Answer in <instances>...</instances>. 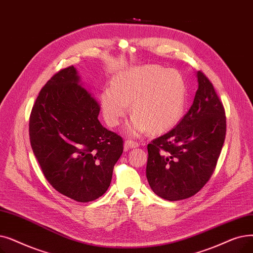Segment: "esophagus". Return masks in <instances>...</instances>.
<instances>
[{"mask_svg":"<svg viewBox=\"0 0 253 253\" xmlns=\"http://www.w3.org/2000/svg\"><path fill=\"white\" fill-rule=\"evenodd\" d=\"M139 146L138 142L136 141H133V140H126L124 142V148L126 150H129V149H132V148H137Z\"/></svg>","mask_w":253,"mask_h":253,"instance_id":"esophagus-1","label":"esophagus"}]
</instances>
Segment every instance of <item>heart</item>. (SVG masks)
Returning <instances> with one entry per match:
<instances>
[{
  "mask_svg": "<svg viewBox=\"0 0 253 253\" xmlns=\"http://www.w3.org/2000/svg\"><path fill=\"white\" fill-rule=\"evenodd\" d=\"M187 86L182 74L159 65H144L117 74L113 85L100 95L103 117L111 127L121 124L129 111L134 114L126 125L132 136L147 130L164 132L177 125L183 117Z\"/></svg>",
  "mask_w": 253,
  "mask_h": 253,
  "instance_id": "b5f03b06",
  "label": "heart"
}]
</instances>
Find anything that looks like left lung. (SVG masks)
<instances>
[{
  "label": "left lung",
  "instance_id": "left-lung-1",
  "mask_svg": "<svg viewBox=\"0 0 253 253\" xmlns=\"http://www.w3.org/2000/svg\"><path fill=\"white\" fill-rule=\"evenodd\" d=\"M199 89L188 113L168 133L148 145L150 187L170 202L199 192L211 178L226 132L222 102L212 83L197 72Z\"/></svg>",
  "mask_w": 253,
  "mask_h": 253
}]
</instances>
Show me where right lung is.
Here are the masks:
<instances>
[{"label": "right lung", "instance_id": "obj_1", "mask_svg": "<svg viewBox=\"0 0 253 253\" xmlns=\"http://www.w3.org/2000/svg\"><path fill=\"white\" fill-rule=\"evenodd\" d=\"M99 112L69 66L42 87L30 116L31 146L43 174L57 191L80 203L106 192L123 153V138L101 125Z\"/></svg>", "mask_w": 253, "mask_h": 253}]
</instances>
